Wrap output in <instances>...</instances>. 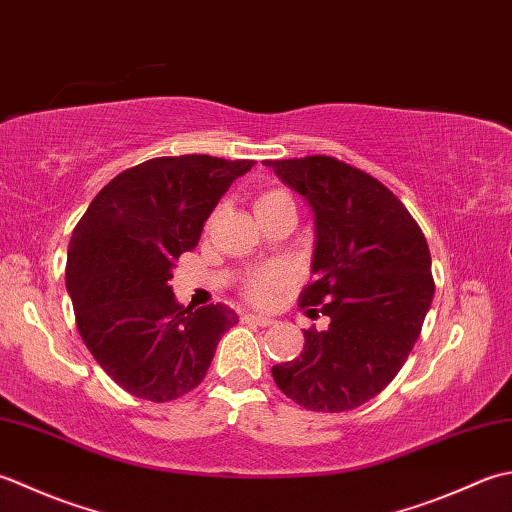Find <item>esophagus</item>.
<instances>
[{
  "instance_id": "34e87169",
  "label": "esophagus",
  "mask_w": 512,
  "mask_h": 512,
  "mask_svg": "<svg viewBox=\"0 0 512 512\" xmlns=\"http://www.w3.org/2000/svg\"><path fill=\"white\" fill-rule=\"evenodd\" d=\"M243 320H245V322H252V325H258V327L274 325V320H271V318H267V316H256V314H245Z\"/></svg>"
}]
</instances>
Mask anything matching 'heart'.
Returning a JSON list of instances; mask_svg holds the SVG:
<instances>
[{
	"instance_id": "heart-1",
	"label": "heart",
	"mask_w": 512,
	"mask_h": 512,
	"mask_svg": "<svg viewBox=\"0 0 512 512\" xmlns=\"http://www.w3.org/2000/svg\"><path fill=\"white\" fill-rule=\"evenodd\" d=\"M283 198H289V196L285 192H280V190H269V192H263L256 198V207L271 205L276 201H283ZM287 283H289L287 269L278 267V265H271V267H263V269L254 271V274L245 280L243 289H245L247 300L256 302V305H267V302L274 300V296Z\"/></svg>"
}]
</instances>
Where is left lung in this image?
I'll list each match as a JSON object with an SVG mask.
<instances>
[{"instance_id": "left-lung-1", "label": "left lung", "mask_w": 512, "mask_h": 512, "mask_svg": "<svg viewBox=\"0 0 512 512\" xmlns=\"http://www.w3.org/2000/svg\"><path fill=\"white\" fill-rule=\"evenodd\" d=\"M265 165L316 214L298 305L329 318L325 331L305 329L300 356L271 375L307 411H351L387 389L420 338L435 291L429 245L400 198L349 163L314 154Z\"/></svg>"}]
</instances>
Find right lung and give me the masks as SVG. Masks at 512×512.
I'll return each mask as SVG.
<instances>
[{
  "label": "right lung",
  "mask_w": 512,
  "mask_h": 512,
  "mask_svg": "<svg viewBox=\"0 0 512 512\" xmlns=\"http://www.w3.org/2000/svg\"><path fill=\"white\" fill-rule=\"evenodd\" d=\"M252 165L210 154L143 161L114 176L72 232L66 287L79 336L134 398L170 402L196 389L238 322L221 302L179 305L170 280L227 187Z\"/></svg>",
  "instance_id": "right-lung-1"
}]
</instances>
